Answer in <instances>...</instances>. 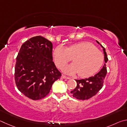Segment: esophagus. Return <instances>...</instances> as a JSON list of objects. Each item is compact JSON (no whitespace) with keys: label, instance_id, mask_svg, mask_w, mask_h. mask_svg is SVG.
<instances>
[{"label":"esophagus","instance_id":"34e87169","mask_svg":"<svg viewBox=\"0 0 127 127\" xmlns=\"http://www.w3.org/2000/svg\"><path fill=\"white\" fill-rule=\"evenodd\" d=\"M61 77H62V78H63V79H70V77H68L66 76H65V75H62Z\"/></svg>","mask_w":127,"mask_h":127}]
</instances>
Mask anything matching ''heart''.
Listing matches in <instances>:
<instances>
[{"label":"heart","instance_id":"b5f03b06","mask_svg":"<svg viewBox=\"0 0 127 127\" xmlns=\"http://www.w3.org/2000/svg\"><path fill=\"white\" fill-rule=\"evenodd\" d=\"M53 55L59 68H61L72 58L73 63L65 66L62 71L69 75L78 73L81 77H88L96 74L104 62L102 53L94 44L87 42L74 44L67 48L59 46L55 48Z\"/></svg>","mask_w":127,"mask_h":127}]
</instances>
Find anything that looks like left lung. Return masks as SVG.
<instances>
[{
    "label": "left lung",
    "instance_id": "obj_1",
    "mask_svg": "<svg viewBox=\"0 0 127 127\" xmlns=\"http://www.w3.org/2000/svg\"><path fill=\"white\" fill-rule=\"evenodd\" d=\"M96 42L103 49L105 64L100 71L94 76H91L88 79L75 80L77 83L76 88L71 92L72 96L79 100H86L91 98L96 95L103 87L104 79L106 76L107 70L105 63L108 62V59L105 49L99 42Z\"/></svg>",
    "mask_w": 127,
    "mask_h": 127
}]
</instances>
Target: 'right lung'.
<instances>
[{
  "label": "right lung",
  "instance_id": "obj_1",
  "mask_svg": "<svg viewBox=\"0 0 127 127\" xmlns=\"http://www.w3.org/2000/svg\"><path fill=\"white\" fill-rule=\"evenodd\" d=\"M52 58V43L42 36L22 44L16 58L15 81L18 90L32 100L45 97L61 74Z\"/></svg>",
  "mask_w": 127,
  "mask_h": 127
}]
</instances>
